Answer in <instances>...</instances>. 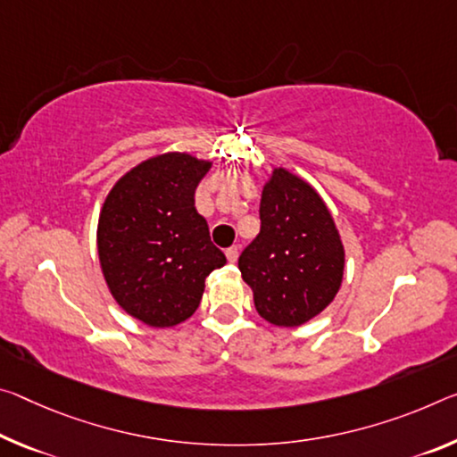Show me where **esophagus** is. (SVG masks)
Returning a JSON list of instances; mask_svg holds the SVG:
<instances>
[{"label":"esophagus","instance_id":"34e87169","mask_svg":"<svg viewBox=\"0 0 457 457\" xmlns=\"http://www.w3.org/2000/svg\"><path fill=\"white\" fill-rule=\"evenodd\" d=\"M226 256H228L229 262H236L237 256H240V248H237V245H231V248L226 250Z\"/></svg>","mask_w":457,"mask_h":457}]
</instances>
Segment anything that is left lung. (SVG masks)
<instances>
[{
	"instance_id": "left-lung-1",
	"label": "left lung",
	"mask_w": 457,
	"mask_h": 457,
	"mask_svg": "<svg viewBox=\"0 0 457 457\" xmlns=\"http://www.w3.org/2000/svg\"><path fill=\"white\" fill-rule=\"evenodd\" d=\"M260 234L237 266L254 305L277 328H299L339 293L345 250L321 195L295 172L274 166L260 199Z\"/></svg>"
}]
</instances>
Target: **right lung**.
Listing matches in <instances>:
<instances>
[{
  "instance_id": "right-lung-1",
  "label": "right lung",
  "mask_w": 457,
  "mask_h": 457,
  "mask_svg": "<svg viewBox=\"0 0 457 457\" xmlns=\"http://www.w3.org/2000/svg\"><path fill=\"white\" fill-rule=\"evenodd\" d=\"M189 152L150 156L121 175L97 221V256L115 303L150 328H172L197 311L205 278L226 264L195 209L212 169Z\"/></svg>"
}]
</instances>
